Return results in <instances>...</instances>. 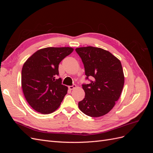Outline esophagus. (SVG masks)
Here are the masks:
<instances>
[{"label": "esophagus", "mask_w": 153, "mask_h": 153, "mask_svg": "<svg viewBox=\"0 0 153 153\" xmlns=\"http://www.w3.org/2000/svg\"><path fill=\"white\" fill-rule=\"evenodd\" d=\"M76 87V85H71V86H69V87H68L69 89H70V90H73V89H75Z\"/></svg>", "instance_id": "obj_1"}]
</instances>
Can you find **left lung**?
Returning <instances> with one entry per match:
<instances>
[{
  "mask_svg": "<svg viewBox=\"0 0 153 153\" xmlns=\"http://www.w3.org/2000/svg\"><path fill=\"white\" fill-rule=\"evenodd\" d=\"M75 50L84 65L86 79L93 77L90 84L82 85L85 95L78 107L88 116H103L113 108L123 89L124 76L121 61L100 48L80 47Z\"/></svg>",
  "mask_w": 153,
  "mask_h": 153,
  "instance_id": "8db88e82",
  "label": "left lung"
}]
</instances>
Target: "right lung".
Listing matches in <instances>:
<instances>
[{"label": "right lung", "mask_w": 153, "mask_h": 153, "mask_svg": "<svg viewBox=\"0 0 153 153\" xmlns=\"http://www.w3.org/2000/svg\"><path fill=\"white\" fill-rule=\"evenodd\" d=\"M71 47H47L40 49L27 60L22 70V87L27 102L36 112H53L67 94L68 87L62 84L59 64L71 53Z\"/></svg>", "instance_id": "add662e5"}]
</instances>
